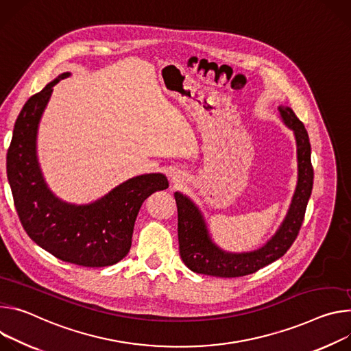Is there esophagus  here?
Masks as SVG:
<instances>
[{"instance_id":"esophagus-1","label":"esophagus","mask_w":351,"mask_h":351,"mask_svg":"<svg viewBox=\"0 0 351 351\" xmlns=\"http://www.w3.org/2000/svg\"><path fill=\"white\" fill-rule=\"evenodd\" d=\"M173 181H174V182H180V181H181V177H180V176H174V177H173Z\"/></svg>"}]
</instances>
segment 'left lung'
<instances>
[{"label":"left lung","instance_id":"obj_1","mask_svg":"<svg viewBox=\"0 0 351 351\" xmlns=\"http://www.w3.org/2000/svg\"><path fill=\"white\" fill-rule=\"evenodd\" d=\"M279 111L285 124L295 135L298 184L283 224L262 248L244 254L224 252L212 243L198 208L182 193H174L178 212L180 256L195 274L216 278L247 276L283 256L295 241L304 221L308 199L313 192L314 167L311 163V143L304 124L290 107L280 106Z\"/></svg>","mask_w":351,"mask_h":351}]
</instances>
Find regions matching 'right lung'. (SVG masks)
<instances>
[{
	"instance_id": "1",
	"label": "right lung",
	"mask_w": 351,
	"mask_h": 351,
	"mask_svg": "<svg viewBox=\"0 0 351 351\" xmlns=\"http://www.w3.org/2000/svg\"><path fill=\"white\" fill-rule=\"evenodd\" d=\"M60 75L22 107L7 153L14 204L27 236L56 258L86 267L120 262L131 248L134 224L143 201L169 188L163 174H143L115 186L90 205H69L47 188L36 158V135Z\"/></svg>"
}]
</instances>
